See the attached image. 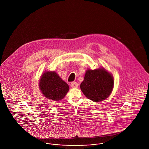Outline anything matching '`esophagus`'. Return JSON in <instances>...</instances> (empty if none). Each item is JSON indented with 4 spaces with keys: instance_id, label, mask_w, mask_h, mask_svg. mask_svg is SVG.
<instances>
[{
    "instance_id": "34e87169",
    "label": "esophagus",
    "mask_w": 149,
    "mask_h": 149,
    "mask_svg": "<svg viewBox=\"0 0 149 149\" xmlns=\"http://www.w3.org/2000/svg\"><path fill=\"white\" fill-rule=\"evenodd\" d=\"M70 86H71V88H77L78 87V84L76 82H72V83H71Z\"/></svg>"
}]
</instances>
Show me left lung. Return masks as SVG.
Wrapping results in <instances>:
<instances>
[{
  "label": "left lung",
  "mask_w": 149,
  "mask_h": 149,
  "mask_svg": "<svg viewBox=\"0 0 149 149\" xmlns=\"http://www.w3.org/2000/svg\"><path fill=\"white\" fill-rule=\"evenodd\" d=\"M112 75L103 68L86 71L80 89L86 98L94 102L107 98L113 88Z\"/></svg>",
  "instance_id": "1"
}]
</instances>
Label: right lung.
<instances>
[{
	"mask_svg": "<svg viewBox=\"0 0 149 149\" xmlns=\"http://www.w3.org/2000/svg\"><path fill=\"white\" fill-rule=\"evenodd\" d=\"M39 88L46 98L55 101L63 99L69 90L68 84L55 71L45 72L40 80Z\"/></svg>",
	"mask_w": 149,
	"mask_h": 149,
	"instance_id": "1",
	"label": "right lung"
}]
</instances>
